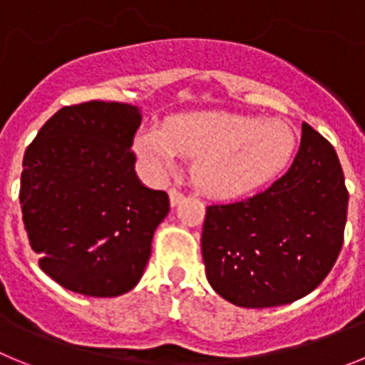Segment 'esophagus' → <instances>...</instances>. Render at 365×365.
Wrapping results in <instances>:
<instances>
[{
	"label": "esophagus",
	"instance_id": "obj_1",
	"mask_svg": "<svg viewBox=\"0 0 365 365\" xmlns=\"http://www.w3.org/2000/svg\"><path fill=\"white\" fill-rule=\"evenodd\" d=\"M168 195H170V202H172V206L179 205V202L182 201V199H185V193L179 192V190H177V188H170V190H168Z\"/></svg>",
	"mask_w": 365,
	"mask_h": 365
}]
</instances>
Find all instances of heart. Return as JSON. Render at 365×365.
I'll list each match as a JSON object with an SVG mask.
<instances>
[{"label":"heart","instance_id":"obj_1","mask_svg":"<svg viewBox=\"0 0 365 365\" xmlns=\"http://www.w3.org/2000/svg\"><path fill=\"white\" fill-rule=\"evenodd\" d=\"M135 146L159 172H172L177 155L195 159V185L214 197L228 199L276 179L294 155L296 133L276 118L188 113L168 118L163 130L138 135Z\"/></svg>","mask_w":365,"mask_h":365}]
</instances>
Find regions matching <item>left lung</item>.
Segmentation results:
<instances>
[{"label":"left lung","instance_id":"1","mask_svg":"<svg viewBox=\"0 0 365 365\" xmlns=\"http://www.w3.org/2000/svg\"><path fill=\"white\" fill-rule=\"evenodd\" d=\"M347 202L336 151L303 122L299 151L285 175L252 197L206 206V278L240 307H276L307 296L336 263Z\"/></svg>","mask_w":365,"mask_h":365}]
</instances>
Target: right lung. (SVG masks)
Listing matches in <instances>:
<instances>
[{
    "instance_id": "1",
    "label": "right lung",
    "mask_w": 365,
    "mask_h": 365,
    "mask_svg": "<svg viewBox=\"0 0 365 365\" xmlns=\"http://www.w3.org/2000/svg\"><path fill=\"white\" fill-rule=\"evenodd\" d=\"M135 106L89 100L41 125L24 155L19 202L38 265L62 287L109 298L131 291L170 212L137 179Z\"/></svg>"
}]
</instances>
